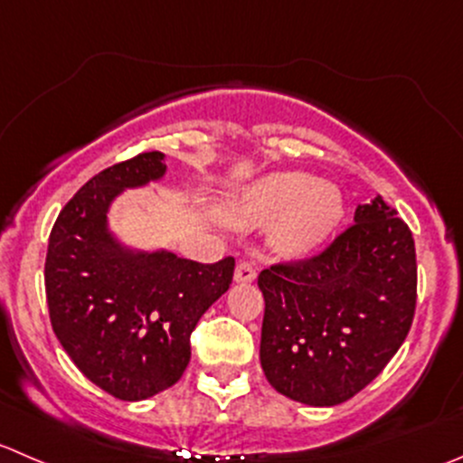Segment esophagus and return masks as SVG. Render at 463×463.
I'll list each match as a JSON object with an SVG mask.
<instances>
[{
	"mask_svg": "<svg viewBox=\"0 0 463 463\" xmlns=\"http://www.w3.org/2000/svg\"><path fill=\"white\" fill-rule=\"evenodd\" d=\"M255 276H258V269H255V264L249 262V260H241V262L235 267V282H244V285H249V282L255 280Z\"/></svg>",
	"mask_w": 463,
	"mask_h": 463,
	"instance_id": "obj_1",
	"label": "esophagus"
}]
</instances>
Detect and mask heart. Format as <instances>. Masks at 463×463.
<instances>
[{"label": "heart", "instance_id": "1", "mask_svg": "<svg viewBox=\"0 0 463 463\" xmlns=\"http://www.w3.org/2000/svg\"><path fill=\"white\" fill-rule=\"evenodd\" d=\"M223 217L240 226L282 217L273 244L296 258L317 249L335 231L344 217V196L332 183H317L309 174L280 172L246 187L223 208Z\"/></svg>", "mask_w": 463, "mask_h": 463}]
</instances>
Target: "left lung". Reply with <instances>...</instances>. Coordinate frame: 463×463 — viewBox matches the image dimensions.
Wrapping results in <instances>:
<instances>
[{
  "mask_svg": "<svg viewBox=\"0 0 463 463\" xmlns=\"http://www.w3.org/2000/svg\"><path fill=\"white\" fill-rule=\"evenodd\" d=\"M264 296L260 362L282 396L312 407L348 401L383 373L416 309L410 226L375 196L312 258L258 276Z\"/></svg>",
  "mask_w": 463,
  "mask_h": 463,
  "instance_id": "obj_1",
  "label": "left lung"
}]
</instances>
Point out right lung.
<instances>
[{
  "instance_id": "right-lung-1",
  "label": "right lung",
  "mask_w": 463,
  "mask_h": 463,
  "mask_svg": "<svg viewBox=\"0 0 463 463\" xmlns=\"http://www.w3.org/2000/svg\"><path fill=\"white\" fill-rule=\"evenodd\" d=\"M165 172L160 151L103 169L67 201L49 235L44 289L53 332L80 373L119 401H145L181 380L192 330L235 271V258L201 264L169 250H133L108 231L112 201Z\"/></svg>"
}]
</instances>
